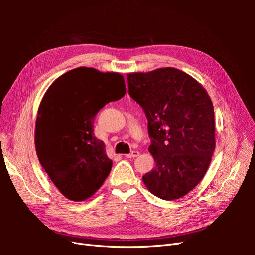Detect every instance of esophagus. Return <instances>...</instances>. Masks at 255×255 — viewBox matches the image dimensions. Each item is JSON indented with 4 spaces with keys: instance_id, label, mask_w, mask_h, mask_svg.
Returning <instances> with one entry per match:
<instances>
[{
    "instance_id": "esophagus-1",
    "label": "esophagus",
    "mask_w": 255,
    "mask_h": 255,
    "mask_svg": "<svg viewBox=\"0 0 255 255\" xmlns=\"http://www.w3.org/2000/svg\"><path fill=\"white\" fill-rule=\"evenodd\" d=\"M137 156H139V152H138V151H133V152H130L129 154H127V155H126V157H128V158H134V157H137Z\"/></svg>"
}]
</instances>
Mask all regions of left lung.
I'll return each instance as SVG.
<instances>
[{
    "label": "left lung",
    "instance_id": "8db88e82",
    "mask_svg": "<svg viewBox=\"0 0 255 255\" xmlns=\"http://www.w3.org/2000/svg\"><path fill=\"white\" fill-rule=\"evenodd\" d=\"M128 94L148 119L153 170L142 176L151 194L180 199L201 182L215 151L212 100L192 76L176 68L128 73Z\"/></svg>",
    "mask_w": 255,
    "mask_h": 255
}]
</instances>
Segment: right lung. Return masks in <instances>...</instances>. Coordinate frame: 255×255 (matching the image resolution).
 Listing matches in <instances>:
<instances>
[{
  "mask_svg": "<svg viewBox=\"0 0 255 255\" xmlns=\"http://www.w3.org/2000/svg\"><path fill=\"white\" fill-rule=\"evenodd\" d=\"M126 92L120 73L87 67L60 75L45 91L36 119V153L51 181L71 201L94 196L111 172L113 161L94 135V120L105 104Z\"/></svg>",
  "mask_w": 255,
  "mask_h": 255,
  "instance_id": "1",
  "label": "right lung"
}]
</instances>
